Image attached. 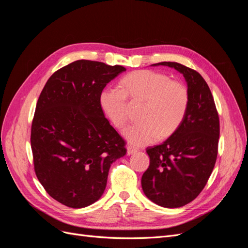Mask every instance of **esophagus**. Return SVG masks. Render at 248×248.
<instances>
[{"label": "esophagus", "mask_w": 248, "mask_h": 248, "mask_svg": "<svg viewBox=\"0 0 248 248\" xmlns=\"http://www.w3.org/2000/svg\"><path fill=\"white\" fill-rule=\"evenodd\" d=\"M137 152H138V149L133 148V147H131V146L127 147V155H132V154L137 153Z\"/></svg>", "instance_id": "34e87169"}]
</instances>
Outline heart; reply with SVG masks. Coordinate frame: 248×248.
<instances>
[{
  "label": "heart",
  "instance_id": "1",
  "mask_svg": "<svg viewBox=\"0 0 248 248\" xmlns=\"http://www.w3.org/2000/svg\"><path fill=\"white\" fill-rule=\"evenodd\" d=\"M127 96L134 101H144L141 121L122 132L136 147L152 144L159 137H170L182 124L189 104L188 89L183 82L153 70L134 71L121 80V89L106 88L99 96L103 112L118 128L127 122Z\"/></svg>",
  "mask_w": 248,
  "mask_h": 248
}]
</instances>
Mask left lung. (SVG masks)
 Here are the masks:
<instances>
[{
    "mask_svg": "<svg viewBox=\"0 0 248 248\" xmlns=\"http://www.w3.org/2000/svg\"><path fill=\"white\" fill-rule=\"evenodd\" d=\"M160 65L183 74L189 104L177 131L161 145L147 149L150 166L141 177V188L155 204L179 208L199 196L214 169L219 118L212 93L199 72L176 62L152 66Z\"/></svg>",
    "mask_w": 248,
    "mask_h": 248,
    "instance_id": "left-lung-1",
    "label": "left lung"
}]
</instances>
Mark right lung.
Here are the masks:
<instances>
[{
    "instance_id": "1",
    "label": "right lung",
    "mask_w": 248,
    "mask_h": 248,
    "mask_svg": "<svg viewBox=\"0 0 248 248\" xmlns=\"http://www.w3.org/2000/svg\"><path fill=\"white\" fill-rule=\"evenodd\" d=\"M123 66L78 60L56 71L37 101L31 130L36 176L49 196L78 209L98 201L125 141L104 117L99 96Z\"/></svg>"
}]
</instances>
